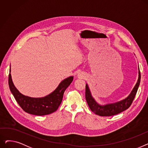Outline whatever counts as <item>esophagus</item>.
<instances>
[{
	"mask_svg": "<svg viewBox=\"0 0 148 148\" xmlns=\"http://www.w3.org/2000/svg\"><path fill=\"white\" fill-rule=\"evenodd\" d=\"M77 76H78V77H79V78H83V77H84V76L83 75V74H78V75H77Z\"/></svg>",
	"mask_w": 148,
	"mask_h": 148,
	"instance_id": "34e87169",
	"label": "esophagus"
}]
</instances>
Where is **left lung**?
Here are the masks:
<instances>
[{
  "mask_svg": "<svg viewBox=\"0 0 148 148\" xmlns=\"http://www.w3.org/2000/svg\"><path fill=\"white\" fill-rule=\"evenodd\" d=\"M140 72L138 68V78L137 82L134 87L133 89L131 92L130 94L125 99L120 101L112 104H107L106 105H100L92 97L91 92L89 88L88 84H86V92L85 97L87 103L92 112L97 115L101 116H110L119 114L124 110L128 108L133 103L137 91L138 90L140 83Z\"/></svg>",
  "mask_w": 148,
  "mask_h": 148,
  "instance_id": "left-lung-1",
  "label": "left lung"
}]
</instances>
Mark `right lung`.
<instances>
[{"label":"right lung","instance_id":"obj_1","mask_svg":"<svg viewBox=\"0 0 148 148\" xmlns=\"http://www.w3.org/2000/svg\"><path fill=\"white\" fill-rule=\"evenodd\" d=\"M73 80L70 76L62 80L58 88L49 95L41 98H32L25 96L17 89L12 82L11 68L10 69L8 84L10 90L22 109L29 114L43 116L51 114L58 110L63 98L65 90Z\"/></svg>","mask_w":148,"mask_h":148}]
</instances>
